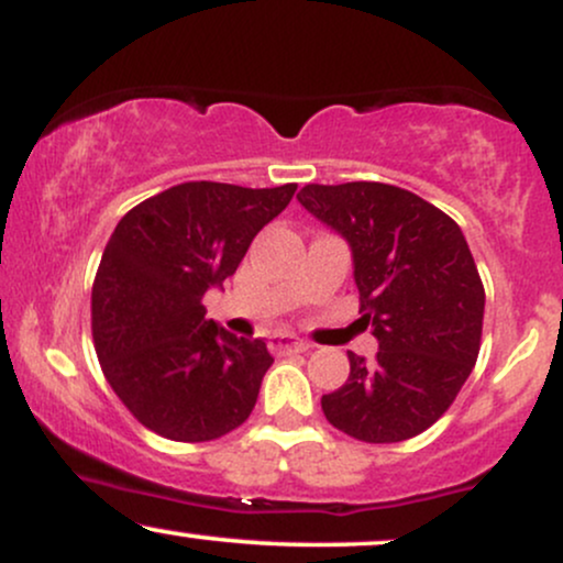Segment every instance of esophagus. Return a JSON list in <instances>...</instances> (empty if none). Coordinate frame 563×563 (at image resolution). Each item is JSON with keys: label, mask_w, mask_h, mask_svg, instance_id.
I'll return each instance as SVG.
<instances>
[{"label": "esophagus", "mask_w": 563, "mask_h": 563, "mask_svg": "<svg viewBox=\"0 0 563 563\" xmlns=\"http://www.w3.org/2000/svg\"><path fill=\"white\" fill-rule=\"evenodd\" d=\"M269 351H273V354H303V351H309V343L296 335L275 333L269 338Z\"/></svg>", "instance_id": "obj_1"}]
</instances>
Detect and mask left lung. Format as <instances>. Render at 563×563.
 I'll return each mask as SVG.
<instances>
[{
  "instance_id": "obj_1",
  "label": "left lung",
  "mask_w": 563,
  "mask_h": 563,
  "mask_svg": "<svg viewBox=\"0 0 563 563\" xmlns=\"http://www.w3.org/2000/svg\"><path fill=\"white\" fill-rule=\"evenodd\" d=\"M301 207L351 249L375 358L322 396L328 422L364 443H398L443 417L479 354L485 290L462 228L388 183L303 186Z\"/></svg>"
}]
</instances>
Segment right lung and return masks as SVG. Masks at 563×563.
Masks as SVG:
<instances>
[{"label": "right lung", "instance_id": "right-lung-1", "mask_svg": "<svg viewBox=\"0 0 563 563\" xmlns=\"http://www.w3.org/2000/svg\"><path fill=\"white\" fill-rule=\"evenodd\" d=\"M296 183L243 188L194 180L133 207L107 243L91 290L107 383L144 428L178 443L228 435L252 415L267 343L207 320L205 294L239 269Z\"/></svg>", "mask_w": 563, "mask_h": 563}]
</instances>
